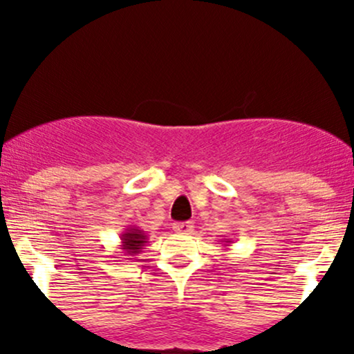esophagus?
<instances>
[{
    "label": "esophagus",
    "instance_id": "1",
    "mask_svg": "<svg viewBox=\"0 0 354 354\" xmlns=\"http://www.w3.org/2000/svg\"><path fill=\"white\" fill-rule=\"evenodd\" d=\"M173 230L176 231V233H181V234H190L192 231H194V224L192 223H174Z\"/></svg>",
    "mask_w": 354,
    "mask_h": 354
}]
</instances>
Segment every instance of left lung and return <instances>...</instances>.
<instances>
[{
    "mask_svg": "<svg viewBox=\"0 0 354 354\" xmlns=\"http://www.w3.org/2000/svg\"><path fill=\"white\" fill-rule=\"evenodd\" d=\"M231 245V240H226V243H224V246H230Z\"/></svg>",
    "mask_w": 354,
    "mask_h": 354,
    "instance_id": "1",
    "label": "left lung"
}]
</instances>
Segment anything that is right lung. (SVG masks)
Returning <instances> with one entry per match:
<instances>
[{"instance_id": "right-lung-1", "label": "right lung", "mask_w": 354, "mask_h": 354, "mask_svg": "<svg viewBox=\"0 0 354 354\" xmlns=\"http://www.w3.org/2000/svg\"><path fill=\"white\" fill-rule=\"evenodd\" d=\"M121 245H120V253H123L124 257H135L142 252L145 245L149 243V236L144 230L137 226H128L127 230L121 233ZM131 260V259H128Z\"/></svg>"}]
</instances>
